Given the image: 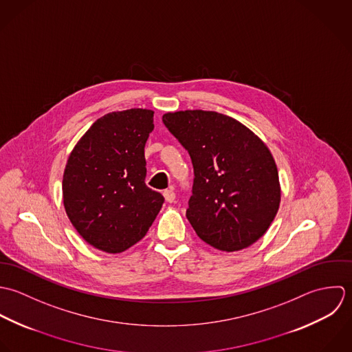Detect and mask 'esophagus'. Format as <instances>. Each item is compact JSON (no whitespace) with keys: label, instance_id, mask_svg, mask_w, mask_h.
Segmentation results:
<instances>
[{"label":"esophagus","instance_id":"obj_1","mask_svg":"<svg viewBox=\"0 0 352 352\" xmlns=\"http://www.w3.org/2000/svg\"><path fill=\"white\" fill-rule=\"evenodd\" d=\"M163 196H164V199H166L167 203H174V201H175V193H174L173 189L164 190V192H163Z\"/></svg>","mask_w":352,"mask_h":352}]
</instances>
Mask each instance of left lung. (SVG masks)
<instances>
[{
    "instance_id": "1",
    "label": "left lung",
    "mask_w": 352,
    "mask_h": 352,
    "mask_svg": "<svg viewBox=\"0 0 352 352\" xmlns=\"http://www.w3.org/2000/svg\"><path fill=\"white\" fill-rule=\"evenodd\" d=\"M162 120L193 163L186 217L196 234L221 252L258 241L280 204L278 167L268 146L239 121L216 111H175Z\"/></svg>"
}]
</instances>
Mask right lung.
<instances>
[{
	"label": "right lung",
	"instance_id": "add662e5",
	"mask_svg": "<svg viewBox=\"0 0 352 352\" xmlns=\"http://www.w3.org/2000/svg\"><path fill=\"white\" fill-rule=\"evenodd\" d=\"M153 111L129 109L92 124L69 155L64 207L85 242L121 253L144 238L164 199L145 185L144 146Z\"/></svg>",
	"mask_w": 352,
	"mask_h": 352
}]
</instances>
